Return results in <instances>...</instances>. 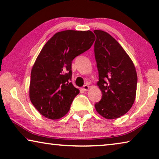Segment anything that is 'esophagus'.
Wrapping results in <instances>:
<instances>
[{
  "instance_id": "obj_1",
  "label": "esophagus",
  "mask_w": 159,
  "mask_h": 159,
  "mask_svg": "<svg viewBox=\"0 0 159 159\" xmlns=\"http://www.w3.org/2000/svg\"><path fill=\"white\" fill-rule=\"evenodd\" d=\"M83 89H84L85 91H88V90L89 89V86H88V85H84V87H83Z\"/></svg>"
}]
</instances>
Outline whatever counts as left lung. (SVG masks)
I'll return each instance as SVG.
<instances>
[{
    "mask_svg": "<svg viewBox=\"0 0 159 159\" xmlns=\"http://www.w3.org/2000/svg\"><path fill=\"white\" fill-rule=\"evenodd\" d=\"M95 58L98 70L97 83L102 98L95 104L97 112L107 119L125 114L136 98L137 73L134 63L114 38L95 30Z\"/></svg>",
    "mask_w": 159,
    "mask_h": 159,
    "instance_id": "8db88e82",
    "label": "left lung"
}]
</instances>
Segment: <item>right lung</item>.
Here are the masks:
<instances>
[{"instance_id": "1", "label": "right lung", "mask_w": 159, "mask_h": 159, "mask_svg": "<svg viewBox=\"0 0 159 159\" xmlns=\"http://www.w3.org/2000/svg\"><path fill=\"white\" fill-rule=\"evenodd\" d=\"M91 30H67L53 35L38 56L30 73V99L42 116L58 119L68 112L79 90L71 81L72 61L91 48Z\"/></svg>"}]
</instances>
